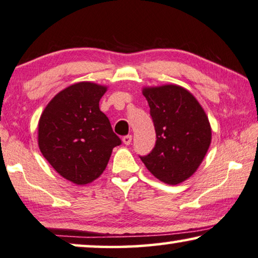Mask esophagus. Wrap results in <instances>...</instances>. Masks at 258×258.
<instances>
[{
  "label": "esophagus",
  "instance_id": "34e87169",
  "mask_svg": "<svg viewBox=\"0 0 258 258\" xmlns=\"http://www.w3.org/2000/svg\"><path fill=\"white\" fill-rule=\"evenodd\" d=\"M122 141H123V143L125 145H129L130 143H132L133 141V136L132 135H126V136H123V138H122Z\"/></svg>",
  "mask_w": 258,
  "mask_h": 258
}]
</instances>
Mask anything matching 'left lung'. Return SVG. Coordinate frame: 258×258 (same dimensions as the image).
<instances>
[{
  "label": "left lung",
  "instance_id": "obj_1",
  "mask_svg": "<svg viewBox=\"0 0 258 258\" xmlns=\"http://www.w3.org/2000/svg\"><path fill=\"white\" fill-rule=\"evenodd\" d=\"M156 129V145L140 157L157 179L179 184L200 167L211 143L209 118L196 98L179 85L143 89Z\"/></svg>",
  "mask_w": 258,
  "mask_h": 258
}]
</instances>
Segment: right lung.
<instances>
[{"label":"right lung","mask_w":258,"mask_h":258,"mask_svg":"<svg viewBox=\"0 0 258 258\" xmlns=\"http://www.w3.org/2000/svg\"><path fill=\"white\" fill-rule=\"evenodd\" d=\"M106 86L90 82L70 85L46 106L38 124L42 156L64 179L86 184L104 172L113 149L121 144L99 108Z\"/></svg>","instance_id":"add662e5"}]
</instances>
